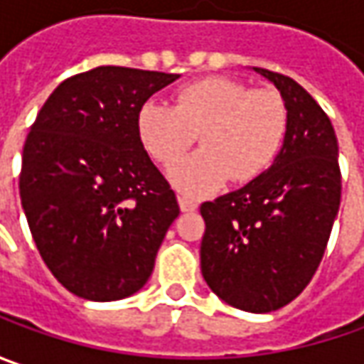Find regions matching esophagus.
<instances>
[{
  "label": "esophagus",
  "mask_w": 364,
  "mask_h": 364,
  "mask_svg": "<svg viewBox=\"0 0 364 364\" xmlns=\"http://www.w3.org/2000/svg\"><path fill=\"white\" fill-rule=\"evenodd\" d=\"M178 204H180V210L182 213H192V210L198 208V203L194 198H190V196H184V194L178 196Z\"/></svg>",
  "instance_id": "34e87169"
}]
</instances>
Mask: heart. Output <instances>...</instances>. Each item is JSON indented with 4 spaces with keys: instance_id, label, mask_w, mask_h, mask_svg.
<instances>
[{
    "instance_id": "b5f03b06",
    "label": "heart",
    "mask_w": 364,
    "mask_h": 364,
    "mask_svg": "<svg viewBox=\"0 0 364 364\" xmlns=\"http://www.w3.org/2000/svg\"><path fill=\"white\" fill-rule=\"evenodd\" d=\"M286 101L272 89L253 91L229 77L184 85L174 105L147 101L137 111V137L154 160L172 166L196 141L203 149L176 164L170 178L188 194L218 188L231 178L247 184L277 161L287 137Z\"/></svg>"
}]
</instances>
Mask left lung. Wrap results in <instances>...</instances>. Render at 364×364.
I'll return each mask as SVG.
<instances>
[{
  "label": "left lung",
  "instance_id": "obj_1",
  "mask_svg": "<svg viewBox=\"0 0 364 364\" xmlns=\"http://www.w3.org/2000/svg\"><path fill=\"white\" fill-rule=\"evenodd\" d=\"M286 101L287 137L277 161L243 188L200 206L204 282L232 308L265 314L310 284L341 206L338 141L328 115L294 78L267 68Z\"/></svg>",
  "mask_w": 364,
  "mask_h": 364
}]
</instances>
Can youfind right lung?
<instances>
[{"label":"right lung","instance_id":"1","mask_svg":"<svg viewBox=\"0 0 364 364\" xmlns=\"http://www.w3.org/2000/svg\"><path fill=\"white\" fill-rule=\"evenodd\" d=\"M178 75L97 66L63 80L23 144L20 198L34 243L68 291L92 301L146 286L174 190L137 137V111Z\"/></svg>","mask_w":364,"mask_h":364}]
</instances>
